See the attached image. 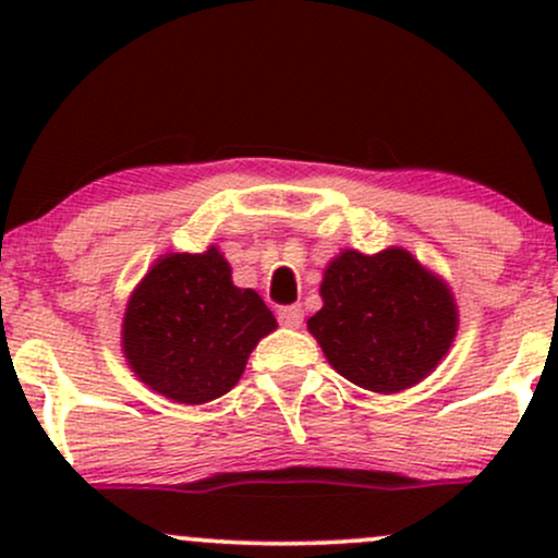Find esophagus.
Instances as JSON below:
<instances>
[{"label": "esophagus", "mask_w": 558, "mask_h": 558, "mask_svg": "<svg viewBox=\"0 0 558 558\" xmlns=\"http://www.w3.org/2000/svg\"><path fill=\"white\" fill-rule=\"evenodd\" d=\"M278 319L286 325V328H299V325L304 323V310H301V304L280 306Z\"/></svg>", "instance_id": "esophagus-1"}]
</instances>
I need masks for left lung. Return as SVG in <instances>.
Returning <instances> with one entry per match:
<instances>
[{"instance_id":"1","label":"left lung","mask_w":558,"mask_h":558,"mask_svg":"<svg viewBox=\"0 0 558 558\" xmlns=\"http://www.w3.org/2000/svg\"><path fill=\"white\" fill-rule=\"evenodd\" d=\"M310 332L345 380L375 393L420 383L457 336L448 288L403 248L343 252L325 270Z\"/></svg>"}]
</instances>
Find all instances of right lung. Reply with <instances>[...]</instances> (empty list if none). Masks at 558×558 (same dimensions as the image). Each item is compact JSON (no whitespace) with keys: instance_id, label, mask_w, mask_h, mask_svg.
<instances>
[{"instance_id":"1","label":"right lung","mask_w":558,"mask_h":558,"mask_svg":"<svg viewBox=\"0 0 558 558\" xmlns=\"http://www.w3.org/2000/svg\"><path fill=\"white\" fill-rule=\"evenodd\" d=\"M275 317L252 288H235L213 246L168 254L146 272L123 319L133 373L157 393L207 403L239 383L248 354L275 330Z\"/></svg>"}]
</instances>
